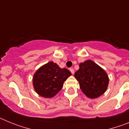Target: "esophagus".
<instances>
[{"label":"esophagus","instance_id":"esophagus-1","mask_svg":"<svg viewBox=\"0 0 129 129\" xmlns=\"http://www.w3.org/2000/svg\"><path fill=\"white\" fill-rule=\"evenodd\" d=\"M70 71L71 72V73L72 74H74V69H73V68H70Z\"/></svg>","mask_w":129,"mask_h":129}]
</instances>
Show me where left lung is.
Listing matches in <instances>:
<instances>
[{"label": "left lung", "mask_w": 129, "mask_h": 129, "mask_svg": "<svg viewBox=\"0 0 129 129\" xmlns=\"http://www.w3.org/2000/svg\"><path fill=\"white\" fill-rule=\"evenodd\" d=\"M74 77L79 81L82 92L92 99L104 94L109 85L107 73L91 60L79 64V69L75 73Z\"/></svg>", "instance_id": "1"}]
</instances>
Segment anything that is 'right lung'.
<instances>
[{"label":"right lung","instance_id":"1","mask_svg":"<svg viewBox=\"0 0 129 129\" xmlns=\"http://www.w3.org/2000/svg\"><path fill=\"white\" fill-rule=\"evenodd\" d=\"M67 68H61L56 63L49 62L36 71L33 77L35 92L44 98H53L62 89L64 82L71 76Z\"/></svg>","mask_w":129,"mask_h":129}]
</instances>
